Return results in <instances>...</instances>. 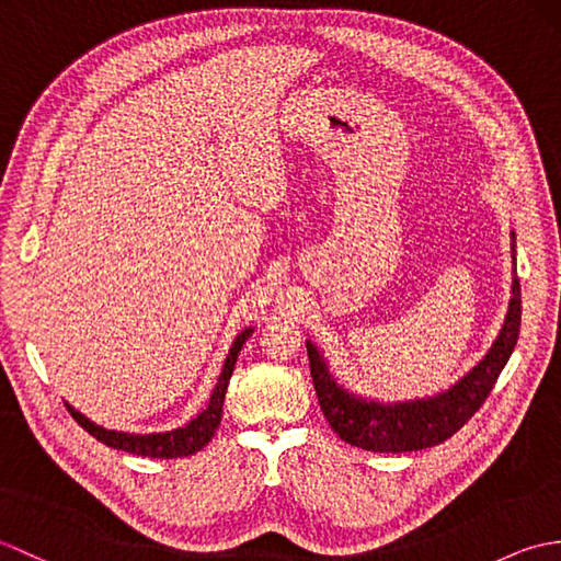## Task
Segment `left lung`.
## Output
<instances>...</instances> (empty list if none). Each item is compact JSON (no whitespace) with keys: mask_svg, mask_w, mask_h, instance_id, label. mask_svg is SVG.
Wrapping results in <instances>:
<instances>
[{"mask_svg":"<svg viewBox=\"0 0 561 561\" xmlns=\"http://www.w3.org/2000/svg\"><path fill=\"white\" fill-rule=\"evenodd\" d=\"M511 250L516 265V233L511 231ZM520 332V284L514 267L511 282V301L504 325L492 342L490 352L474 364L468 374L450 388L436 396L383 402L364 398L359 392L344 388L332 376L325 354L318 344L306 340L308 362L316 396L328 424L347 444L374 453H408L444 444L458 428L480 410L490 396L499 374L504 371L511 352H514Z\"/></svg>","mask_w":561,"mask_h":561,"instance_id":"1","label":"left lung"}]
</instances>
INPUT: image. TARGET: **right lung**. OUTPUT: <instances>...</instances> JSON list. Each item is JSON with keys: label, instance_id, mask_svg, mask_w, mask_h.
Instances as JSON below:
<instances>
[{"label": "right lung", "instance_id": "obj_1", "mask_svg": "<svg viewBox=\"0 0 561 561\" xmlns=\"http://www.w3.org/2000/svg\"><path fill=\"white\" fill-rule=\"evenodd\" d=\"M253 335V328H245L236 335L229 354H226L221 374L217 378V386H214L207 408L202 410L197 416H193L187 424L171 428V432H153V434H135V432H115V428H105L96 422H91L87 414H81L79 410L71 408L69 402L67 410L71 412V416L87 428V432L99 438L101 444L125 450V453H135V456H145V458H185L193 456V453L205 448L214 432H217L221 424V412H224V398H226V388H229V380L233 374V366L238 354H241V347L245 344V340Z\"/></svg>", "mask_w": 561, "mask_h": 561}]
</instances>
